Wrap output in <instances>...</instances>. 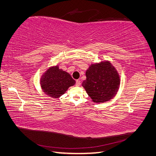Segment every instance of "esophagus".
Wrapping results in <instances>:
<instances>
[{"label":"esophagus","mask_w":156,"mask_h":156,"mask_svg":"<svg viewBox=\"0 0 156 156\" xmlns=\"http://www.w3.org/2000/svg\"><path fill=\"white\" fill-rule=\"evenodd\" d=\"M81 84V81H79V80L76 81V85H77V86H80Z\"/></svg>","instance_id":"obj_1"}]
</instances>
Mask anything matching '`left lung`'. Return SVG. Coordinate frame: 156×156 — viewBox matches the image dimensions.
<instances>
[{"label":"left lung","mask_w":156,"mask_h":156,"mask_svg":"<svg viewBox=\"0 0 156 156\" xmlns=\"http://www.w3.org/2000/svg\"><path fill=\"white\" fill-rule=\"evenodd\" d=\"M86 79L82 86L95 103H103L113 99L120 85L119 75L108 61L91 64L86 71Z\"/></svg>","instance_id":"obj_1"}]
</instances>
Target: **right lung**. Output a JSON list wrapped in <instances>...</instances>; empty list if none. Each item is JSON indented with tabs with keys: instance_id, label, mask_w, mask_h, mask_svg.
I'll return each mask as SVG.
<instances>
[{
	"instance_id": "add662e5",
	"label": "right lung",
	"mask_w": 156,
	"mask_h": 156,
	"mask_svg": "<svg viewBox=\"0 0 156 156\" xmlns=\"http://www.w3.org/2000/svg\"><path fill=\"white\" fill-rule=\"evenodd\" d=\"M41 87L47 95L58 98L75 84L70 74L58 68V65L51 67L44 73L40 79Z\"/></svg>"
}]
</instances>
